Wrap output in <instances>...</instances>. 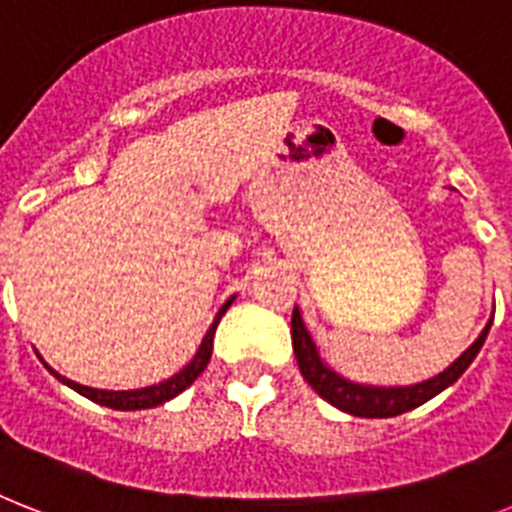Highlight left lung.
Instances as JSON below:
<instances>
[{"instance_id": "obj_1", "label": "left lung", "mask_w": 512, "mask_h": 512, "mask_svg": "<svg viewBox=\"0 0 512 512\" xmlns=\"http://www.w3.org/2000/svg\"><path fill=\"white\" fill-rule=\"evenodd\" d=\"M492 328V321L486 323L479 339L463 352V355L444 368L439 376L421 381L413 386H371V384H355L350 378L339 376L334 368H328L323 363L321 352L315 347L313 336L305 328V321L299 315V307H294L292 313V344L294 355H297L299 371L305 376V381L313 386L315 392L321 394L323 400L331 402L334 407L344 410L350 415H360V418H394L402 415L413 407L429 402L439 392H444L447 386H452L465 373V368L476 360L479 350L484 347V339Z\"/></svg>"}]
</instances>
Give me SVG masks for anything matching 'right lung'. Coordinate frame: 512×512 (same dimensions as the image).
Here are the masks:
<instances>
[{"label":"right lung","mask_w":512,"mask_h":512,"mask_svg":"<svg viewBox=\"0 0 512 512\" xmlns=\"http://www.w3.org/2000/svg\"><path fill=\"white\" fill-rule=\"evenodd\" d=\"M231 302H234V297L228 299L226 305L220 307L218 315H215L213 326L207 328L205 339H202V344H199L197 355L191 357V363L184 365L181 371L176 373V376H170L168 381H160V384L155 386H144V389H128V392H110V389H91V386H83V384H76V381H70V378L60 376L57 371H52L49 368V373H52L57 381H62L65 386H70V389H76L78 394H83L86 400L97 402V405H105V407H112V410H147V407H157L162 405V402L173 400V397H178V394L184 392L186 386L194 384V378L199 376V373L205 371L207 363H210V355H213V336H215V328H218L220 318H223V313H226L228 307H231Z\"/></svg>","instance_id":"1"}]
</instances>
